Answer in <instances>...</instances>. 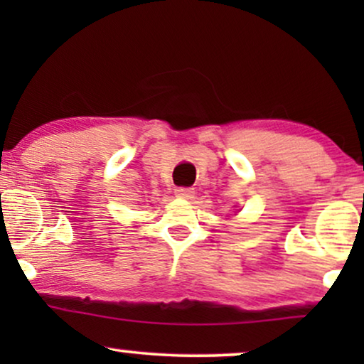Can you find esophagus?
<instances>
[{"label":"esophagus","mask_w":364,"mask_h":364,"mask_svg":"<svg viewBox=\"0 0 364 364\" xmlns=\"http://www.w3.org/2000/svg\"><path fill=\"white\" fill-rule=\"evenodd\" d=\"M193 193H196V191H193V188H191V187H177L176 188V196L178 198H186V200L192 198Z\"/></svg>","instance_id":"esophagus-1"}]
</instances>
